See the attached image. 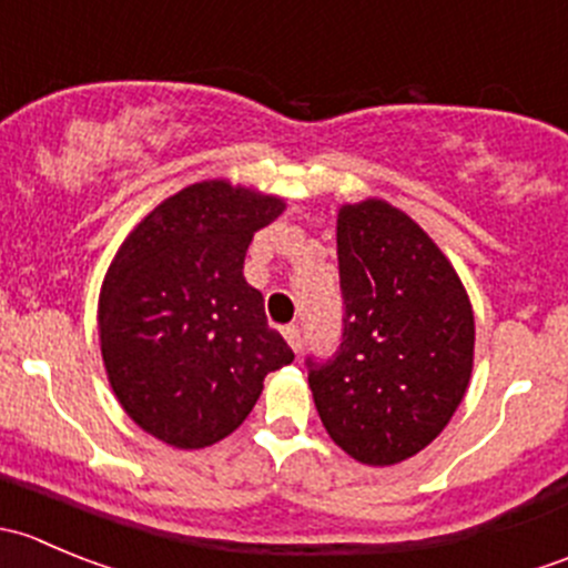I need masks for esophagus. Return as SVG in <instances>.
I'll return each instance as SVG.
<instances>
[{
  "label": "esophagus",
  "mask_w": 568,
  "mask_h": 568,
  "mask_svg": "<svg viewBox=\"0 0 568 568\" xmlns=\"http://www.w3.org/2000/svg\"><path fill=\"white\" fill-rule=\"evenodd\" d=\"M283 335H285V341H288V346L294 348L296 354H300V348H302V332H300V326H285L283 329Z\"/></svg>",
  "instance_id": "obj_1"
}]
</instances>
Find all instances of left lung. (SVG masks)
I'll list each match as a JSON object with an SVG mask.
<instances>
[{
	"mask_svg": "<svg viewBox=\"0 0 568 568\" xmlns=\"http://www.w3.org/2000/svg\"><path fill=\"white\" fill-rule=\"evenodd\" d=\"M341 346L307 357L326 434L352 459L390 467L437 439L467 393L475 318L459 274L385 200L337 214Z\"/></svg>",
	"mask_w": 568,
	"mask_h": 568,
	"instance_id": "left-lung-1",
	"label": "left lung"
}]
</instances>
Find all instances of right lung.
Segmentation results:
<instances>
[{
	"label": "right lung",
	"instance_id": "add662e5",
	"mask_svg": "<svg viewBox=\"0 0 568 568\" xmlns=\"http://www.w3.org/2000/svg\"><path fill=\"white\" fill-rule=\"evenodd\" d=\"M283 209L274 194L200 181L120 244L99 296L101 357L142 432L181 450L220 443L250 415L266 374L294 359L244 280L252 236Z\"/></svg>",
	"mask_w": 568,
	"mask_h": 568
}]
</instances>
